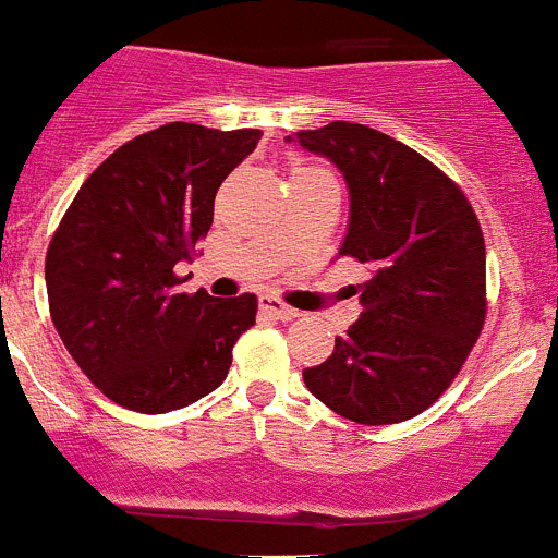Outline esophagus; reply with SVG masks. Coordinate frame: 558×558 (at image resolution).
I'll list each match as a JSON object with an SVG mask.
<instances>
[{"label": "esophagus", "mask_w": 558, "mask_h": 558, "mask_svg": "<svg viewBox=\"0 0 558 558\" xmlns=\"http://www.w3.org/2000/svg\"><path fill=\"white\" fill-rule=\"evenodd\" d=\"M259 310L268 315H274V318H279V322H293V318H299V313H295L293 307L282 304L279 299H270V295L259 299Z\"/></svg>", "instance_id": "1"}]
</instances>
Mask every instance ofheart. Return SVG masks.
I'll use <instances>...</instances> for the list:
<instances>
[{
  "label": "heart",
  "instance_id": "obj_1",
  "mask_svg": "<svg viewBox=\"0 0 558 558\" xmlns=\"http://www.w3.org/2000/svg\"><path fill=\"white\" fill-rule=\"evenodd\" d=\"M295 172H307V170H295Z\"/></svg>",
  "mask_w": 558,
  "mask_h": 558
}]
</instances>
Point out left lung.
I'll use <instances>...</instances> for the list:
<instances>
[{
  "label": "left lung",
  "instance_id": "1",
  "mask_svg": "<svg viewBox=\"0 0 558 558\" xmlns=\"http://www.w3.org/2000/svg\"><path fill=\"white\" fill-rule=\"evenodd\" d=\"M349 186L338 256L368 268L363 313L304 386L357 425H393L450 388L486 322V245L461 186L413 147L357 122L288 136Z\"/></svg>",
  "mask_w": 558,
  "mask_h": 558
}]
</instances>
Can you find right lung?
I'll return each instance as SVG.
<instances>
[{"label": "right lung", "instance_id": "1", "mask_svg": "<svg viewBox=\"0 0 558 558\" xmlns=\"http://www.w3.org/2000/svg\"><path fill=\"white\" fill-rule=\"evenodd\" d=\"M263 133L170 122L113 150L86 179L49 240V315L63 347L117 405L167 413L198 402L229 374L256 295L220 302L181 293L215 218L223 179Z\"/></svg>", "mask_w": 558, "mask_h": 558}]
</instances>
